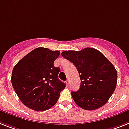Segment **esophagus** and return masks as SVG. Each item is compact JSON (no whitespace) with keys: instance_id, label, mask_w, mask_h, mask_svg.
Listing matches in <instances>:
<instances>
[{"instance_id":"obj_1","label":"esophagus","mask_w":129,"mask_h":129,"mask_svg":"<svg viewBox=\"0 0 129 129\" xmlns=\"http://www.w3.org/2000/svg\"><path fill=\"white\" fill-rule=\"evenodd\" d=\"M66 82H67V84L69 85V82H70V81H69V79H67V81H66Z\"/></svg>"}]
</instances>
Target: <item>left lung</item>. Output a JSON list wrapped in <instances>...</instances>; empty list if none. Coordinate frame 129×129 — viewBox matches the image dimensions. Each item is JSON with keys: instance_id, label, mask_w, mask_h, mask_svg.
<instances>
[{"instance_id": "left-lung-1", "label": "left lung", "mask_w": 129, "mask_h": 129, "mask_svg": "<svg viewBox=\"0 0 129 129\" xmlns=\"http://www.w3.org/2000/svg\"><path fill=\"white\" fill-rule=\"evenodd\" d=\"M61 55L74 64L81 80L79 90L71 91L76 105L86 110H95L105 105L117 86V73L113 64L93 48L66 51Z\"/></svg>"}]
</instances>
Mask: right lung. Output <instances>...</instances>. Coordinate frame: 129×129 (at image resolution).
<instances>
[{
  "label": "right lung",
  "instance_id": "1",
  "mask_svg": "<svg viewBox=\"0 0 129 129\" xmlns=\"http://www.w3.org/2000/svg\"><path fill=\"white\" fill-rule=\"evenodd\" d=\"M59 55L58 51L36 48L14 67L12 84L20 101L29 109L38 111L50 109L65 88L58 78L60 69L54 67Z\"/></svg>",
  "mask_w": 129,
  "mask_h": 129
}]
</instances>
